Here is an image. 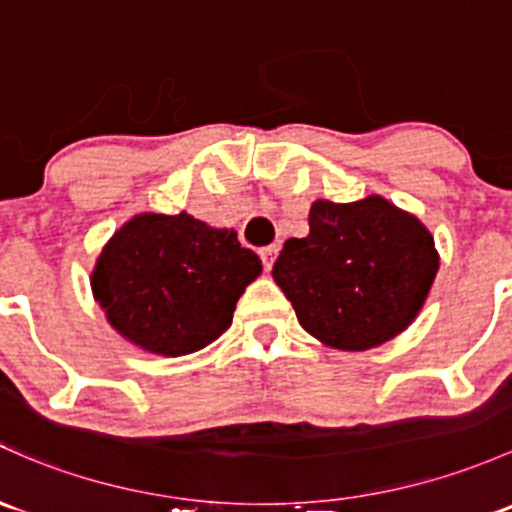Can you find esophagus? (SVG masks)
Returning a JSON list of instances; mask_svg holds the SVG:
<instances>
[{
    "label": "esophagus",
    "mask_w": 512,
    "mask_h": 512,
    "mask_svg": "<svg viewBox=\"0 0 512 512\" xmlns=\"http://www.w3.org/2000/svg\"><path fill=\"white\" fill-rule=\"evenodd\" d=\"M277 255H279V245H270V247H262L260 250V257H262V265H265V270L270 272L272 270V265H274V260H277Z\"/></svg>",
    "instance_id": "34e87169"
}]
</instances>
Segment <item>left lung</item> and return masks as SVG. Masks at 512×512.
Returning a JSON list of instances; mask_svg holds the SVG:
<instances>
[{
  "mask_svg": "<svg viewBox=\"0 0 512 512\" xmlns=\"http://www.w3.org/2000/svg\"><path fill=\"white\" fill-rule=\"evenodd\" d=\"M437 272L427 225L383 196H368L311 203L309 235L284 242L272 277L316 341L368 351L417 319Z\"/></svg>",
  "mask_w": 512,
  "mask_h": 512,
  "instance_id": "1",
  "label": "left lung"
}]
</instances>
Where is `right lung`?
Masks as SVG:
<instances>
[{
	"instance_id": "1",
	"label": "right lung",
	"mask_w": 512,
	"mask_h": 512,
	"mask_svg": "<svg viewBox=\"0 0 512 512\" xmlns=\"http://www.w3.org/2000/svg\"><path fill=\"white\" fill-rule=\"evenodd\" d=\"M262 272L233 228L186 211L137 213L102 245L90 289L107 324L154 355L196 353L233 324V311Z\"/></svg>"
}]
</instances>
